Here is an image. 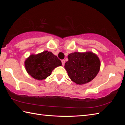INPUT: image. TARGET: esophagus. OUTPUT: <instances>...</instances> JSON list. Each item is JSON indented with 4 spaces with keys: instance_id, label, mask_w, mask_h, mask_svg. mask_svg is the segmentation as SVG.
Wrapping results in <instances>:
<instances>
[{
    "instance_id": "esophagus-1",
    "label": "esophagus",
    "mask_w": 125,
    "mask_h": 125,
    "mask_svg": "<svg viewBox=\"0 0 125 125\" xmlns=\"http://www.w3.org/2000/svg\"><path fill=\"white\" fill-rule=\"evenodd\" d=\"M64 63H65V61L64 60H62V65H64Z\"/></svg>"
}]
</instances>
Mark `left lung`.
Masks as SVG:
<instances>
[{"label":"left lung","instance_id":"1","mask_svg":"<svg viewBox=\"0 0 125 125\" xmlns=\"http://www.w3.org/2000/svg\"><path fill=\"white\" fill-rule=\"evenodd\" d=\"M68 58L65 69L71 79L79 85L92 81L100 71V60L92 52H74L69 54Z\"/></svg>","mask_w":125,"mask_h":125}]
</instances>
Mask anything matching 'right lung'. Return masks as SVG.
Returning a JSON list of instances; mask_svg holds the SVG:
<instances>
[{
  "mask_svg": "<svg viewBox=\"0 0 125 125\" xmlns=\"http://www.w3.org/2000/svg\"><path fill=\"white\" fill-rule=\"evenodd\" d=\"M62 65L57 57L47 51L31 54L25 61V66L30 75L37 80H43L51 74L52 71Z\"/></svg>",
  "mask_w": 125,
  "mask_h": 125,
  "instance_id": "right-lung-1",
  "label": "right lung"
}]
</instances>
